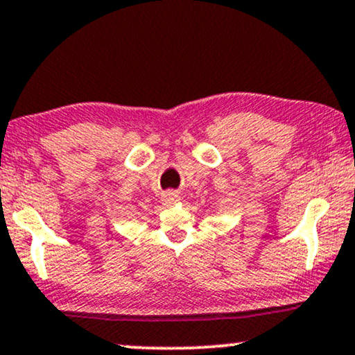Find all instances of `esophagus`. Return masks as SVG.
Returning <instances> with one entry per match:
<instances>
[{
    "instance_id": "34e87169",
    "label": "esophagus",
    "mask_w": 355,
    "mask_h": 355,
    "mask_svg": "<svg viewBox=\"0 0 355 355\" xmlns=\"http://www.w3.org/2000/svg\"><path fill=\"white\" fill-rule=\"evenodd\" d=\"M178 198H180V196H178L177 191H172V190L165 191L162 195V203L167 205V206H172V205L177 203Z\"/></svg>"
}]
</instances>
